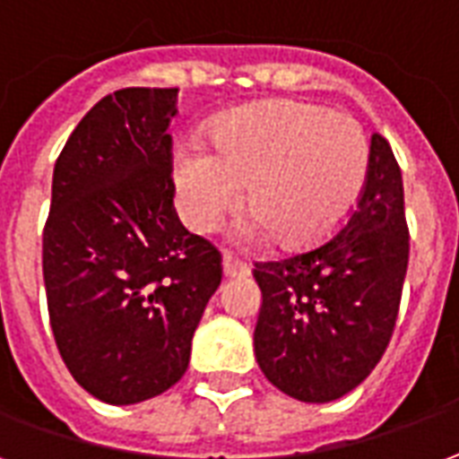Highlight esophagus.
<instances>
[{
	"instance_id": "esophagus-1",
	"label": "esophagus",
	"mask_w": 459,
	"mask_h": 459,
	"mask_svg": "<svg viewBox=\"0 0 459 459\" xmlns=\"http://www.w3.org/2000/svg\"><path fill=\"white\" fill-rule=\"evenodd\" d=\"M222 271H225L227 279H237V276H247L249 273V266L239 259H234L232 254H225L222 259Z\"/></svg>"
}]
</instances>
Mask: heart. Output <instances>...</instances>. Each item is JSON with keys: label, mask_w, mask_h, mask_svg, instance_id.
<instances>
[{"label": "heart", "mask_w": 459, "mask_h": 459, "mask_svg": "<svg viewBox=\"0 0 459 459\" xmlns=\"http://www.w3.org/2000/svg\"><path fill=\"white\" fill-rule=\"evenodd\" d=\"M210 153L180 146L173 188L183 222L210 232L237 205L252 222L247 239L266 234L281 249H307L350 220L371 170V143L354 117L306 102H264L222 117L207 132Z\"/></svg>", "instance_id": "heart-1"}]
</instances>
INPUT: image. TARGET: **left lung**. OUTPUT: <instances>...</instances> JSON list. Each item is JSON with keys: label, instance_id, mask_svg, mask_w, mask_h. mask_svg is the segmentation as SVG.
<instances>
[{"label": "left lung", "instance_id": "left-lung-1", "mask_svg": "<svg viewBox=\"0 0 459 459\" xmlns=\"http://www.w3.org/2000/svg\"><path fill=\"white\" fill-rule=\"evenodd\" d=\"M254 266L262 289L254 352L264 377L306 403L359 386L389 347L408 269L403 180L389 142L371 134L369 180L340 232Z\"/></svg>", "mask_w": 459, "mask_h": 459}]
</instances>
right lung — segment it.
<instances>
[{
    "instance_id": "right-lung-1",
    "label": "right lung",
    "mask_w": 459,
    "mask_h": 459,
    "mask_svg": "<svg viewBox=\"0 0 459 459\" xmlns=\"http://www.w3.org/2000/svg\"><path fill=\"white\" fill-rule=\"evenodd\" d=\"M178 88H126L80 119L53 169L43 283L63 362L95 399L129 406L186 374L222 281L215 244L173 207Z\"/></svg>"
}]
</instances>
